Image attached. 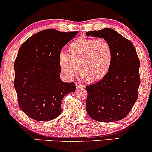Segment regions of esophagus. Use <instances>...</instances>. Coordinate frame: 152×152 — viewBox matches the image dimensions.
Masks as SVG:
<instances>
[{"label":"esophagus","mask_w":152,"mask_h":152,"mask_svg":"<svg viewBox=\"0 0 152 152\" xmlns=\"http://www.w3.org/2000/svg\"><path fill=\"white\" fill-rule=\"evenodd\" d=\"M76 89H84V85L79 84V83H76Z\"/></svg>","instance_id":"obj_1"}]
</instances>
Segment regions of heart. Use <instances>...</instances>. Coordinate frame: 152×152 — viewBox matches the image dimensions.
Masks as SVG:
<instances>
[{"mask_svg": "<svg viewBox=\"0 0 152 152\" xmlns=\"http://www.w3.org/2000/svg\"><path fill=\"white\" fill-rule=\"evenodd\" d=\"M68 52L58 56L59 68L67 79L74 76L78 67L81 78L96 83L104 79L111 68L113 50L103 38L76 39L68 47Z\"/></svg>", "mask_w": 152, "mask_h": 152, "instance_id": "obj_1", "label": "heart"}]
</instances>
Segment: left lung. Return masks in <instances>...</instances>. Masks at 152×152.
Instances as JSON below:
<instances>
[{
    "label": "left lung",
    "mask_w": 152,
    "mask_h": 152,
    "mask_svg": "<svg viewBox=\"0 0 152 152\" xmlns=\"http://www.w3.org/2000/svg\"><path fill=\"white\" fill-rule=\"evenodd\" d=\"M86 34L106 39L113 50V63L105 77L86 86V112L99 122L122 120L138 99L141 81L136 49L131 41L110 28L87 31Z\"/></svg>",
    "instance_id": "1"
}]
</instances>
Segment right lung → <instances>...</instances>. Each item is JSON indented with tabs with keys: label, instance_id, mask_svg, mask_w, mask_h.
I'll return each mask as SVG.
<instances>
[{
	"label": "right lung",
	"instance_id": "obj_1",
	"mask_svg": "<svg viewBox=\"0 0 152 152\" xmlns=\"http://www.w3.org/2000/svg\"><path fill=\"white\" fill-rule=\"evenodd\" d=\"M78 32L43 30L19 48L14 66V87L20 108L29 118L37 121L58 118L63 98L76 91L73 82L61 79L58 56Z\"/></svg>",
	"mask_w": 152,
	"mask_h": 152
}]
</instances>
